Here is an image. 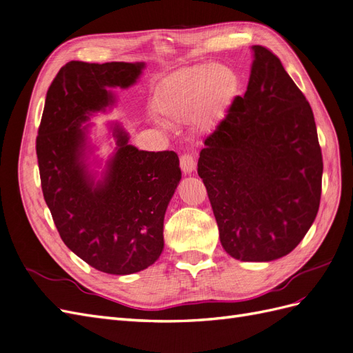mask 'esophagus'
<instances>
[{
  "label": "esophagus",
  "mask_w": 353,
  "mask_h": 353,
  "mask_svg": "<svg viewBox=\"0 0 353 353\" xmlns=\"http://www.w3.org/2000/svg\"><path fill=\"white\" fill-rule=\"evenodd\" d=\"M179 166L181 170L187 175V174H192L193 170L196 169V159L193 154H183L179 159Z\"/></svg>",
  "instance_id": "obj_1"
}]
</instances>
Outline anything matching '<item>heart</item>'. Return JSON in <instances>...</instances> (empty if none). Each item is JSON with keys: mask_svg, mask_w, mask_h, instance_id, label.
<instances>
[{"mask_svg": "<svg viewBox=\"0 0 353 353\" xmlns=\"http://www.w3.org/2000/svg\"><path fill=\"white\" fill-rule=\"evenodd\" d=\"M239 92V77L224 65H196L170 75L154 94V107L165 120L185 123L197 119L211 125L223 117Z\"/></svg>", "mask_w": 353, "mask_h": 353, "instance_id": "b5f03b06", "label": "heart"}]
</instances>
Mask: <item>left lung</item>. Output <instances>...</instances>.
I'll return each instance as SVG.
<instances>
[{
  "label": "left lung",
  "mask_w": 353,
  "mask_h": 353,
  "mask_svg": "<svg viewBox=\"0 0 353 353\" xmlns=\"http://www.w3.org/2000/svg\"><path fill=\"white\" fill-rule=\"evenodd\" d=\"M251 49L246 92L205 139L197 174L225 252L261 263L290 254L309 232L323 165L309 102L278 56Z\"/></svg>",
  "instance_id": "1"
}]
</instances>
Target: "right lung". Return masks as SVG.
Here are the masks:
<instances>
[{
  "label": "right lung",
  "instance_id": "right-lung-1",
  "mask_svg": "<svg viewBox=\"0 0 353 353\" xmlns=\"http://www.w3.org/2000/svg\"><path fill=\"white\" fill-rule=\"evenodd\" d=\"M144 62L63 65L47 90L37 137L41 188L63 243L99 272L130 274L163 251V220L181 179L174 151L129 144L120 123L108 128L116 150L101 175L89 161L90 117L116 103L111 89H128Z\"/></svg>",
  "mask_w": 353,
  "mask_h": 353
}]
</instances>
